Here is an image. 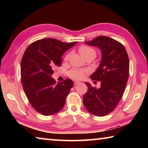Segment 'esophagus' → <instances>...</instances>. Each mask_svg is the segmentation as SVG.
<instances>
[{"label": "esophagus", "instance_id": "1", "mask_svg": "<svg viewBox=\"0 0 148 148\" xmlns=\"http://www.w3.org/2000/svg\"><path fill=\"white\" fill-rule=\"evenodd\" d=\"M78 84H79V82L77 81V80H74V86H76V85H77Z\"/></svg>", "mask_w": 148, "mask_h": 148}]
</instances>
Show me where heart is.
I'll return each mask as SVG.
<instances>
[{"label":"heart","instance_id":"obj_1","mask_svg":"<svg viewBox=\"0 0 148 148\" xmlns=\"http://www.w3.org/2000/svg\"><path fill=\"white\" fill-rule=\"evenodd\" d=\"M79 52L84 57L90 54L96 55L95 50L87 46H82L79 48ZM68 57L69 56H66L65 57L64 59L67 60L68 59ZM87 73H88V71L85 69H72L69 72V75L70 77H71L73 79H82L86 77Z\"/></svg>","mask_w":148,"mask_h":148}]
</instances>
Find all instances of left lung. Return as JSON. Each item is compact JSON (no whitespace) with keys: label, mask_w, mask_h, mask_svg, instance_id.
I'll use <instances>...</instances> for the list:
<instances>
[{"label":"left lung","mask_w":148,"mask_h":148,"mask_svg":"<svg viewBox=\"0 0 148 148\" xmlns=\"http://www.w3.org/2000/svg\"><path fill=\"white\" fill-rule=\"evenodd\" d=\"M85 43L101 50V64L91 76L92 80L101 82V84L97 89L86 83L88 89L83 102L89 113L102 117L114 110L124 93L129 74L128 54L121 43L106 36H99Z\"/></svg>","instance_id":"1"}]
</instances>
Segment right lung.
<instances>
[{
	"mask_svg": "<svg viewBox=\"0 0 148 148\" xmlns=\"http://www.w3.org/2000/svg\"><path fill=\"white\" fill-rule=\"evenodd\" d=\"M77 43L43 38L25 51L21 61L22 86L30 104L42 115L51 116L64 106L73 82L66 79L56 84L51 76L55 67L61 66L63 53Z\"/></svg>",
	"mask_w": 148,
	"mask_h": 148,
	"instance_id": "obj_1",
	"label": "right lung"
}]
</instances>
